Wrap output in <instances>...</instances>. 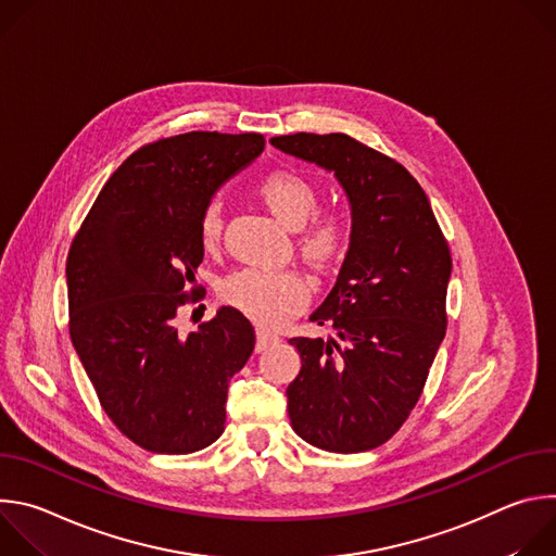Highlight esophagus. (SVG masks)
Returning <instances> with one entry per match:
<instances>
[{"mask_svg": "<svg viewBox=\"0 0 556 556\" xmlns=\"http://www.w3.org/2000/svg\"><path fill=\"white\" fill-rule=\"evenodd\" d=\"M279 343V337L277 334H270L266 330H257V343H255V352H264L268 350L270 345H277Z\"/></svg>", "mask_w": 556, "mask_h": 556, "instance_id": "esophagus-1", "label": "esophagus"}]
</instances>
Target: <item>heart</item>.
<instances>
[{"label": "heart", "mask_w": 556, "mask_h": 556, "mask_svg": "<svg viewBox=\"0 0 556 556\" xmlns=\"http://www.w3.org/2000/svg\"><path fill=\"white\" fill-rule=\"evenodd\" d=\"M255 193L283 224L299 229L301 255L319 270L332 268L348 247V217L337 208L319 206V191L303 174L292 169H273L257 185ZM224 230L219 202H208L200 213V242L213 251ZM309 281L296 270L266 273L257 268L237 270L219 286V299L247 314L264 328H279L309 301Z\"/></svg>", "instance_id": "b5f03b06"}]
</instances>
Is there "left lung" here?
Returning <instances> with one entry per match:
<instances>
[{
  "label": "left lung",
  "instance_id": "left-lung-1",
  "mask_svg": "<svg viewBox=\"0 0 556 556\" xmlns=\"http://www.w3.org/2000/svg\"><path fill=\"white\" fill-rule=\"evenodd\" d=\"M270 142L334 172L352 204V242L337 286L309 321L337 339L294 337L301 371L288 416L307 444L361 453L384 444L420 401L446 334L451 251L418 180L348 134Z\"/></svg>",
  "mask_w": 556,
  "mask_h": 556
}]
</instances>
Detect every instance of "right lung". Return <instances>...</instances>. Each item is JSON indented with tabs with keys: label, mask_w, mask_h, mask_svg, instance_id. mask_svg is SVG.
<instances>
[{
	"label": "right lung",
	"mask_w": 556,
	"mask_h": 556,
	"mask_svg": "<svg viewBox=\"0 0 556 556\" xmlns=\"http://www.w3.org/2000/svg\"><path fill=\"white\" fill-rule=\"evenodd\" d=\"M262 134L189 131L136 149L101 189L67 262L70 339L116 429L151 453L185 455L224 433L226 391L253 354L235 307L182 337L198 303L200 213L264 151Z\"/></svg>",
	"instance_id": "right-lung-1"
}]
</instances>
